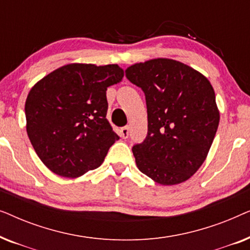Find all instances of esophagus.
<instances>
[{
    "label": "esophagus",
    "mask_w": 250,
    "mask_h": 250,
    "mask_svg": "<svg viewBox=\"0 0 250 250\" xmlns=\"http://www.w3.org/2000/svg\"><path fill=\"white\" fill-rule=\"evenodd\" d=\"M128 132H129L128 127H127V126H125V127L121 128V131H119V134H121L123 139H127L128 138Z\"/></svg>",
    "instance_id": "1"
}]
</instances>
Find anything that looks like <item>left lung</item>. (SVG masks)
I'll return each instance as SVG.
<instances>
[{
    "label": "left lung",
    "instance_id": "obj_1",
    "mask_svg": "<svg viewBox=\"0 0 250 250\" xmlns=\"http://www.w3.org/2000/svg\"><path fill=\"white\" fill-rule=\"evenodd\" d=\"M145 92L148 134L133 146L138 168L162 186L189 180L207 158L220 111L210 82L180 61L157 58L125 70Z\"/></svg>",
    "mask_w": 250,
    "mask_h": 250
}]
</instances>
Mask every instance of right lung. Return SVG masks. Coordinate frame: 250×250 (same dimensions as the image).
<instances>
[{
	"label": "right lung",
	"mask_w": 250,
	"mask_h": 250,
	"mask_svg": "<svg viewBox=\"0 0 250 250\" xmlns=\"http://www.w3.org/2000/svg\"><path fill=\"white\" fill-rule=\"evenodd\" d=\"M123 77L118 64L69 63L30 88L25 104L27 134L51 172L75 179L104 163L119 139L105 118V91Z\"/></svg>",
	"instance_id": "add662e5"
}]
</instances>
